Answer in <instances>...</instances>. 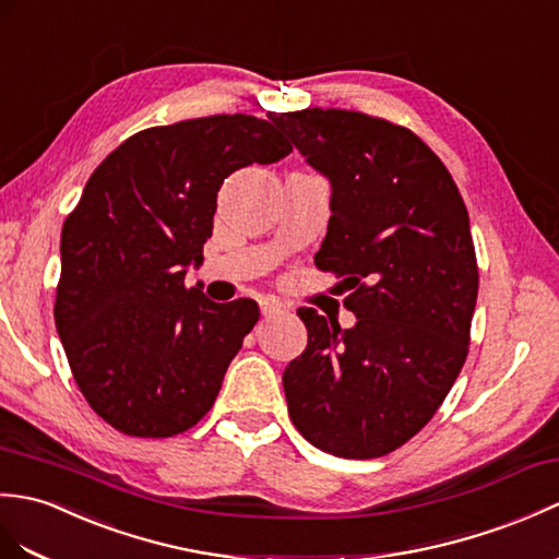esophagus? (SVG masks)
Segmentation results:
<instances>
[{"mask_svg": "<svg viewBox=\"0 0 559 559\" xmlns=\"http://www.w3.org/2000/svg\"><path fill=\"white\" fill-rule=\"evenodd\" d=\"M259 307H262V314L266 319L285 314V305L281 300H276V297H262V300H259Z\"/></svg>", "mask_w": 559, "mask_h": 559, "instance_id": "obj_1", "label": "esophagus"}]
</instances>
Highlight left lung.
<instances>
[{
	"label": "left lung",
	"instance_id": "left-lung-1",
	"mask_svg": "<svg viewBox=\"0 0 559 559\" xmlns=\"http://www.w3.org/2000/svg\"><path fill=\"white\" fill-rule=\"evenodd\" d=\"M329 178L314 262L347 283L341 329L300 307L307 347L283 371L290 419L311 445L371 460L431 421L469 353L478 269L469 214L445 164L412 131L345 109L269 114Z\"/></svg>",
	"mask_w": 559,
	"mask_h": 559
}]
</instances>
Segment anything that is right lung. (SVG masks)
<instances>
[{"mask_svg": "<svg viewBox=\"0 0 559 559\" xmlns=\"http://www.w3.org/2000/svg\"><path fill=\"white\" fill-rule=\"evenodd\" d=\"M290 150L274 123L218 114L140 131L90 176L61 228L55 321L78 388L116 431L168 438L214 405L259 307L212 302L186 274L221 183Z\"/></svg>", "mask_w": 559, "mask_h": 559, "instance_id": "1", "label": "right lung"}]
</instances>
